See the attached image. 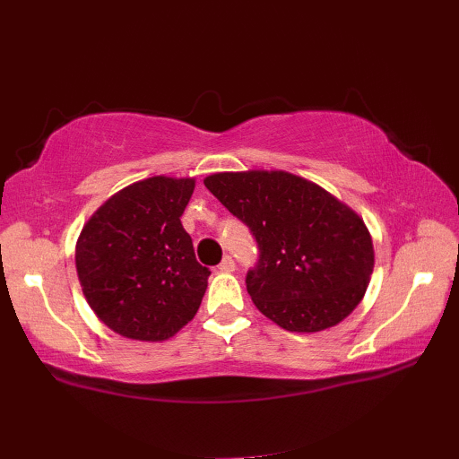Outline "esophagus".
Instances as JSON below:
<instances>
[{
  "instance_id": "obj_1",
  "label": "esophagus",
  "mask_w": 459,
  "mask_h": 459,
  "mask_svg": "<svg viewBox=\"0 0 459 459\" xmlns=\"http://www.w3.org/2000/svg\"><path fill=\"white\" fill-rule=\"evenodd\" d=\"M218 270L221 272V273H231V272H236V262H233V259L230 257V255H226L221 259V264L218 265Z\"/></svg>"
}]
</instances>
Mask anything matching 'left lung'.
<instances>
[{"mask_svg": "<svg viewBox=\"0 0 459 459\" xmlns=\"http://www.w3.org/2000/svg\"><path fill=\"white\" fill-rule=\"evenodd\" d=\"M204 184L254 233L259 259L246 283L265 317L311 333L356 309L374 272V244L350 205L281 169L221 171Z\"/></svg>", "mask_w": 459, "mask_h": 459, "instance_id": "1", "label": "left lung"}]
</instances>
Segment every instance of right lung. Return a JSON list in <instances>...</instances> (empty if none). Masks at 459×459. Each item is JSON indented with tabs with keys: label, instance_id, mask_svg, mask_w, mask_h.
<instances>
[{
	"label": "right lung",
	"instance_id": "obj_1",
	"mask_svg": "<svg viewBox=\"0 0 459 459\" xmlns=\"http://www.w3.org/2000/svg\"><path fill=\"white\" fill-rule=\"evenodd\" d=\"M194 187V178L135 181L100 205L77 238L83 296L116 333L166 342L200 309L210 270L179 220Z\"/></svg>",
	"mask_w": 459,
	"mask_h": 459
}]
</instances>
